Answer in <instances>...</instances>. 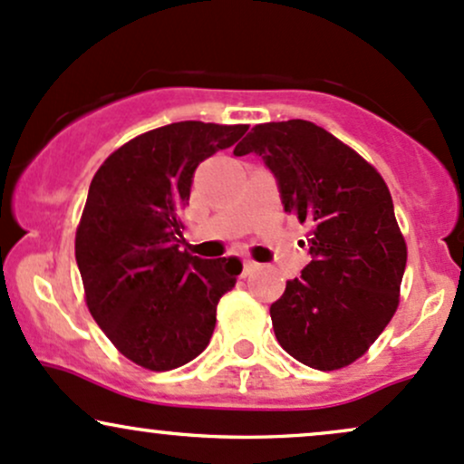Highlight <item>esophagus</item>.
Instances as JSON below:
<instances>
[{"mask_svg":"<svg viewBox=\"0 0 464 464\" xmlns=\"http://www.w3.org/2000/svg\"><path fill=\"white\" fill-rule=\"evenodd\" d=\"M256 269H258V263H254V260H246V263H243V276L254 274Z\"/></svg>","mask_w":464,"mask_h":464,"instance_id":"1","label":"esophagus"}]
</instances>
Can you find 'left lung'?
<instances>
[{
	"instance_id": "left-lung-1",
	"label": "left lung",
	"mask_w": 464,
	"mask_h": 464,
	"mask_svg": "<svg viewBox=\"0 0 464 464\" xmlns=\"http://www.w3.org/2000/svg\"><path fill=\"white\" fill-rule=\"evenodd\" d=\"M272 170L287 215L309 223L311 263L269 306L276 340L298 362L337 371L382 335L399 304L408 249L386 181L306 120L256 124L234 155Z\"/></svg>"
}]
</instances>
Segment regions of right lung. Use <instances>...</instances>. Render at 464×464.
I'll return each instance as SVG.
<instances>
[{"label":"right lung","mask_w":464,"mask_h":464,"mask_svg":"<svg viewBox=\"0 0 464 464\" xmlns=\"http://www.w3.org/2000/svg\"><path fill=\"white\" fill-rule=\"evenodd\" d=\"M246 131L247 124H166L120 147L93 175L76 265L93 320L138 366L173 371L199 355L218 300L237 285V256L181 252V215L197 166Z\"/></svg>","instance_id":"obj_1"}]
</instances>
